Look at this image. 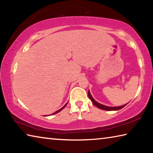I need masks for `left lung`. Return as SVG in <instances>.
I'll list each match as a JSON object with an SVG mask.
<instances>
[{
	"label": "left lung",
	"mask_w": 153,
	"mask_h": 153,
	"mask_svg": "<svg viewBox=\"0 0 153 153\" xmlns=\"http://www.w3.org/2000/svg\"><path fill=\"white\" fill-rule=\"evenodd\" d=\"M88 97L90 100H91V101L92 102L93 105L97 106V107L98 108H100V109H102V110H106V111H117V110H119V109H121V108H123L125 106L127 105H124L123 106H120V107H107V106H105V105H101L100 104V103H98V102L95 101L94 98H92V97L91 96V94H90V92L88 91Z\"/></svg>",
	"instance_id": "left-lung-1"
}]
</instances>
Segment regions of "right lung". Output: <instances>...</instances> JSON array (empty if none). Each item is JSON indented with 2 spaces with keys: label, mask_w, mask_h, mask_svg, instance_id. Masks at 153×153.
Returning <instances> with one entry per match:
<instances>
[{
  "label": "right lung",
  "mask_w": 153,
  "mask_h": 153,
  "mask_svg": "<svg viewBox=\"0 0 153 153\" xmlns=\"http://www.w3.org/2000/svg\"><path fill=\"white\" fill-rule=\"evenodd\" d=\"M67 103H66V104L64 106H63V107H62L61 108H60V109H59V111H55V113H53V114H52V115H54V114H56V113H59V112H60V111L62 110V109H63V108H65V107H66V105H67Z\"/></svg>",
  "instance_id": "1"
}]
</instances>
